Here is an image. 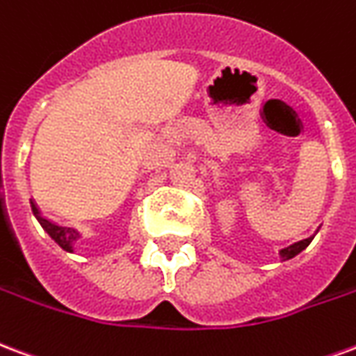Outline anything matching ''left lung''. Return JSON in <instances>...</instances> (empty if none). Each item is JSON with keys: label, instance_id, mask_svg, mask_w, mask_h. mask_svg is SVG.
<instances>
[{"label": "left lung", "instance_id": "8db88e82", "mask_svg": "<svg viewBox=\"0 0 356 356\" xmlns=\"http://www.w3.org/2000/svg\"><path fill=\"white\" fill-rule=\"evenodd\" d=\"M316 232H318V229H316ZM313 237H315V235H311V237H307V238H302V241H298V243H294V245L281 248V250H279L281 260L284 261V260H290V258H294V256H298V254L302 252V250H305V248L309 246V243L313 241Z\"/></svg>", "mask_w": 356, "mask_h": 356}]
</instances>
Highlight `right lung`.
<instances>
[{
    "mask_svg": "<svg viewBox=\"0 0 356 356\" xmlns=\"http://www.w3.org/2000/svg\"><path fill=\"white\" fill-rule=\"evenodd\" d=\"M30 203H32L33 216L38 218V222L41 224V227L51 235V238H53L54 243L60 246V248H64L66 252H74V246L75 243L81 238V233L77 232V229H74V227H64V225H58L54 224V222H51V220H47V218L41 216L38 204L33 203V201H30Z\"/></svg>",
    "mask_w": 356,
    "mask_h": 356,
    "instance_id": "add662e5",
    "label": "right lung"
}]
</instances>
